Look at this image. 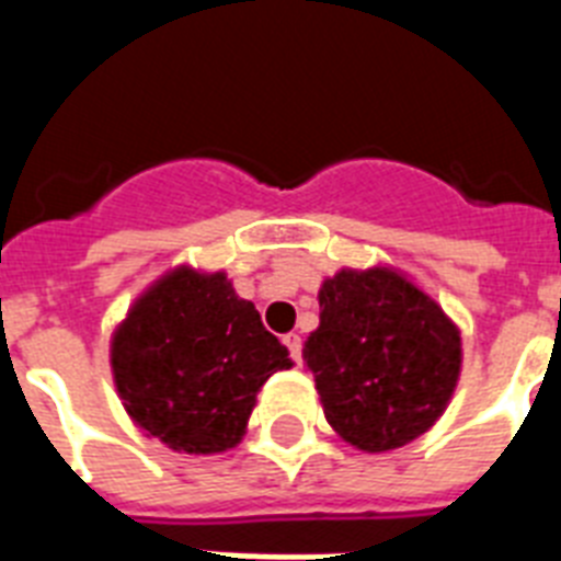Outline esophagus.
I'll use <instances>...</instances> for the list:
<instances>
[{
	"instance_id": "34e87169",
	"label": "esophagus",
	"mask_w": 561,
	"mask_h": 561,
	"mask_svg": "<svg viewBox=\"0 0 561 561\" xmlns=\"http://www.w3.org/2000/svg\"><path fill=\"white\" fill-rule=\"evenodd\" d=\"M282 343H285V346H288V352H290V358L294 360H299L302 358V337H299V334H285V337H282Z\"/></svg>"
}]
</instances>
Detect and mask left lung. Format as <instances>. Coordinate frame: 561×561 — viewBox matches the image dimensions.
<instances>
[{
    "label": "left lung",
    "mask_w": 561,
    "mask_h": 561,
    "mask_svg": "<svg viewBox=\"0 0 561 561\" xmlns=\"http://www.w3.org/2000/svg\"><path fill=\"white\" fill-rule=\"evenodd\" d=\"M317 297L302 360L334 434L383 454L431 431L462 369L460 329L443 306L390 264L341 267Z\"/></svg>",
    "instance_id": "1"
}]
</instances>
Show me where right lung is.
<instances>
[{
  "mask_svg": "<svg viewBox=\"0 0 561 561\" xmlns=\"http://www.w3.org/2000/svg\"><path fill=\"white\" fill-rule=\"evenodd\" d=\"M288 350L224 271L178 264L153 279L110 337L127 416L178 454H220L247 434L255 396Z\"/></svg>",
  "mask_w": 561,
  "mask_h": 561,
  "instance_id": "right-lung-1",
  "label": "right lung"
}]
</instances>
